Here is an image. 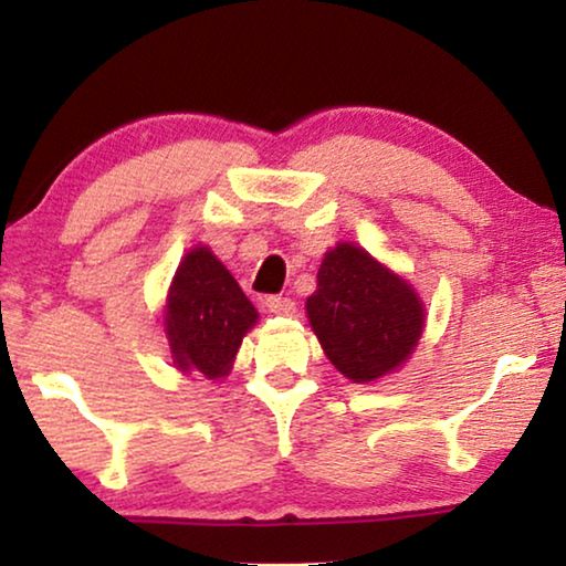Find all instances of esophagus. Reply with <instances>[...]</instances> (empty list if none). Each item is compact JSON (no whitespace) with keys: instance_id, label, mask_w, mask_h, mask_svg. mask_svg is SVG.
<instances>
[{"instance_id":"1","label":"esophagus","mask_w":566,"mask_h":566,"mask_svg":"<svg viewBox=\"0 0 566 566\" xmlns=\"http://www.w3.org/2000/svg\"><path fill=\"white\" fill-rule=\"evenodd\" d=\"M265 306H268V312L275 314V316H296V304H293L291 298L268 296L265 298Z\"/></svg>"}]
</instances>
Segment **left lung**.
Instances as JSON below:
<instances>
[{"label": "left lung", "instance_id": "left-lung-1", "mask_svg": "<svg viewBox=\"0 0 566 566\" xmlns=\"http://www.w3.org/2000/svg\"><path fill=\"white\" fill-rule=\"evenodd\" d=\"M306 316L332 366L353 384L397 370L424 329L412 285L350 242L324 254Z\"/></svg>", "mask_w": 566, "mask_h": 566}]
</instances>
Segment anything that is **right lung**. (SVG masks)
<instances>
[{
	"label": "right lung",
	"mask_w": 566,
	"mask_h": 566,
	"mask_svg": "<svg viewBox=\"0 0 566 566\" xmlns=\"http://www.w3.org/2000/svg\"><path fill=\"white\" fill-rule=\"evenodd\" d=\"M258 308L208 247H192L172 277L165 306V335L182 374L221 378L231 370Z\"/></svg>",
	"instance_id": "1"
}]
</instances>
